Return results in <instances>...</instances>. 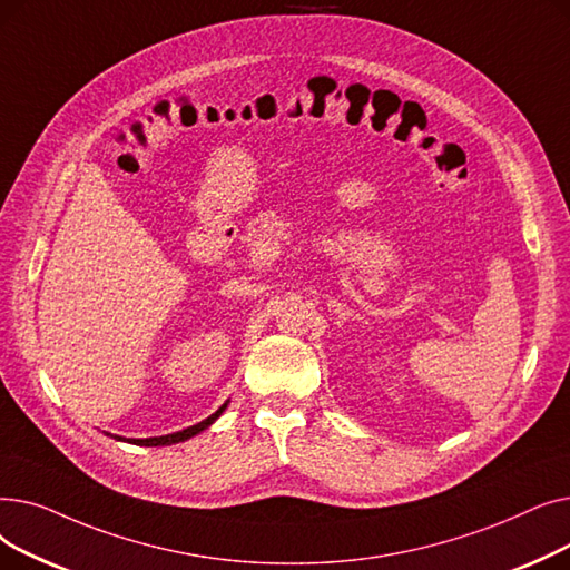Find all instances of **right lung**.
<instances>
[{
    "label": "right lung",
    "mask_w": 570,
    "mask_h": 570,
    "mask_svg": "<svg viewBox=\"0 0 570 570\" xmlns=\"http://www.w3.org/2000/svg\"><path fill=\"white\" fill-rule=\"evenodd\" d=\"M227 403L229 401H225L218 411H215L213 415H208L206 420H202V422H197V424H193V426H187V429H183V431H174V433H167V436H153V439H122V436H114L116 441H125V443H134V445H146V448H157V445H174V443H183V441H187V439H193V436H197V433H202L204 429H208L215 420H218L223 413H225V409H227Z\"/></svg>",
    "instance_id": "right-lung-1"
}]
</instances>
